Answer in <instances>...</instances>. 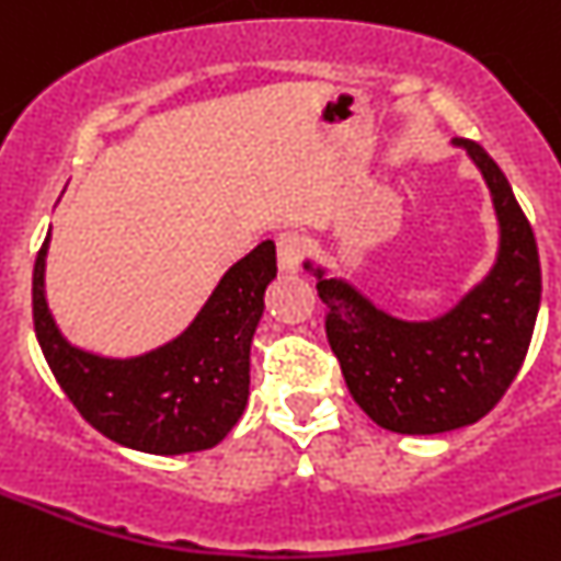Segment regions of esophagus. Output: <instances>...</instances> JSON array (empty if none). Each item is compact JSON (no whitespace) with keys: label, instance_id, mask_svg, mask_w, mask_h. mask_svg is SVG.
<instances>
[{"label":"esophagus","instance_id":"obj_1","mask_svg":"<svg viewBox=\"0 0 561 561\" xmlns=\"http://www.w3.org/2000/svg\"><path fill=\"white\" fill-rule=\"evenodd\" d=\"M276 256H279V271L296 274L307 256V240L298 232H285L276 240Z\"/></svg>","mask_w":561,"mask_h":561}]
</instances>
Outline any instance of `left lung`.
I'll return each mask as SVG.
<instances>
[{
	"instance_id": "8db88e82",
	"label": "left lung",
	"mask_w": 561,
	"mask_h": 561,
	"mask_svg": "<svg viewBox=\"0 0 561 561\" xmlns=\"http://www.w3.org/2000/svg\"><path fill=\"white\" fill-rule=\"evenodd\" d=\"M465 146L493 193L501 249L481 285L437 321H401L343 279L318 276L327 337L348 392L365 415L399 434H439L470 426L493 410L515 381L540 310V254L531 224L504 171L473 140Z\"/></svg>"
}]
</instances>
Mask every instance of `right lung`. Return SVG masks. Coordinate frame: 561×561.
<instances>
[{
	"mask_svg": "<svg viewBox=\"0 0 561 561\" xmlns=\"http://www.w3.org/2000/svg\"><path fill=\"white\" fill-rule=\"evenodd\" d=\"M49 234L35 256L33 321L57 385L96 432L157 457L218 446L249 401V352L276 276V245L263 240L224 274L191 327L133 359L75 348L57 329L44 296Z\"/></svg>",
	"mask_w": 561,
	"mask_h": 561,
	"instance_id": "add662e5",
	"label": "right lung"
}]
</instances>
